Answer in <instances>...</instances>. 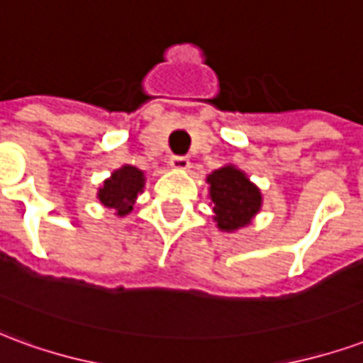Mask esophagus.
Wrapping results in <instances>:
<instances>
[{
  "mask_svg": "<svg viewBox=\"0 0 363 363\" xmlns=\"http://www.w3.org/2000/svg\"><path fill=\"white\" fill-rule=\"evenodd\" d=\"M171 167L174 171H181V173H186L190 169V161L186 157H173L171 159Z\"/></svg>",
  "mask_w": 363,
  "mask_h": 363,
  "instance_id": "1",
  "label": "esophagus"
}]
</instances>
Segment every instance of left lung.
<instances>
[{"label": "left lung", "mask_w": 363, "mask_h": 363, "mask_svg": "<svg viewBox=\"0 0 363 363\" xmlns=\"http://www.w3.org/2000/svg\"><path fill=\"white\" fill-rule=\"evenodd\" d=\"M210 184L213 221L220 231L235 233L251 225L262 208V192L245 171L235 165H223L206 177Z\"/></svg>", "instance_id": "8db88e82"}]
</instances>
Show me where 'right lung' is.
<instances>
[{
	"label": "right lung",
	"instance_id": "add662e5",
	"mask_svg": "<svg viewBox=\"0 0 363 363\" xmlns=\"http://www.w3.org/2000/svg\"><path fill=\"white\" fill-rule=\"evenodd\" d=\"M145 189V174L134 165H122L112 171L111 177L99 186L96 198L99 202L114 212V216L124 218L134 210L138 194Z\"/></svg>",
	"mask_w": 363,
	"mask_h": 363
}]
</instances>
